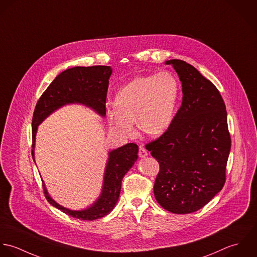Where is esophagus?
Returning <instances> with one entry per match:
<instances>
[{"instance_id": "obj_1", "label": "esophagus", "mask_w": 257, "mask_h": 257, "mask_svg": "<svg viewBox=\"0 0 257 257\" xmlns=\"http://www.w3.org/2000/svg\"><path fill=\"white\" fill-rule=\"evenodd\" d=\"M138 155H139V157H141V158H145L146 156H148V152H147V150H146L143 146H140V147H139Z\"/></svg>"}]
</instances>
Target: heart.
<instances>
[{"instance_id":"heart-1","label":"heart","mask_w":257,"mask_h":257,"mask_svg":"<svg viewBox=\"0 0 257 257\" xmlns=\"http://www.w3.org/2000/svg\"><path fill=\"white\" fill-rule=\"evenodd\" d=\"M178 92V81L168 71L136 77L118 90L115 108L108 111V119L124 135L134 134L137 120L143 133L159 136L172 122Z\"/></svg>"}]
</instances>
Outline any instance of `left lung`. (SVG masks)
Segmentation results:
<instances>
[{
	"instance_id": "8db88e82",
	"label": "left lung",
	"mask_w": 257,
	"mask_h": 257,
	"mask_svg": "<svg viewBox=\"0 0 257 257\" xmlns=\"http://www.w3.org/2000/svg\"><path fill=\"white\" fill-rule=\"evenodd\" d=\"M166 63L179 74L183 102L168 129L145 147L160 166L157 202L184 214L205 206L223 188L231 139L225 104L214 84L184 60Z\"/></svg>"
}]
</instances>
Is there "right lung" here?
I'll return each mask as SVG.
<instances>
[{
  "label": "right lung",
  "mask_w": 257,
  "mask_h": 257,
  "mask_svg": "<svg viewBox=\"0 0 257 257\" xmlns=\"http://www.w3.org/2000/svg\"><path fill=\"white\" fill-rule=\"evenodd\" d=\"M112 69L107 65L76 66L68 68L59 73L42 94L36 105L33 121V149L35 148L36 133L38 125L55 109L67 103H82L97 111L100 115L106 114V97L109 77ZM138 146L128 143L109 153V159L105 170L102 193L96 203L84 210H70L57 205L49 196L43 183L46 199L51 205L67 215L82 219L94 220L107 215L116 205L123 177L134 165L138 156ZM33 159L34 150H32Z\"/></svg>",
  "instance_id": "right-lung-1"
}]
</instances>
